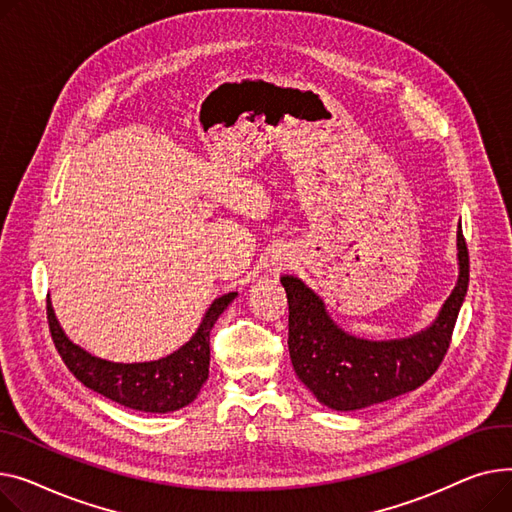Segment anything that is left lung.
I'll use <instances>...</instances> for the list:
<instances>
[{"label":"left lung","instance_id":"left-lung-1","mask_svg":"<svg viewBox=\"0 0 512 512\" xmlns=\"http://www.w3.org/2000/svg\"><path fill=\"white\" fill-rule=\"evenodd\" d=\"M459 279L436 320L405 339L368 341L335 324L322 299L297 277H281L289 304L291 364L314 397L337 411L364 409L422 386L442 364L469 285V252L457 233Z\"/></svg>","mask_w":512,"mask_h":512}]
</instances>
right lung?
<instances>
[{"mask_svg":"<svg viewBox=\"0 0 512 512\" xmlns=\"http://www.w3.org/2000/svg\"><path fill=\"white\" fill-rule=\"evenodd\" d=\"M235 295V291L225 293L210 304L186 345L167 357L142 364L107 362L72 343L59 326L51 302L47 304V320L55 349L86 388L136 411L169 413L190 405L200 393L210 366V330Z\"/></svg>","mask_w":512,"mask_h":512,"instance_id":"obj_1","label":"right lung"}]
</instances>
